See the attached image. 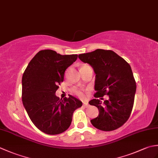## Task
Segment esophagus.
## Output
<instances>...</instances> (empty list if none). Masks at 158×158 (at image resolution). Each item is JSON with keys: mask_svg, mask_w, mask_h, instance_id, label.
<instances>
[{"mask_svg": "<svg viewBox=\"0 0 158 158\" xmlns=\"http://www.w3.org/2000/svg\"><path fill=\"white\" fill-rule=\"evenodd\" d=\"M83 106H84L85 107H88V106H89L88 102H83Z\"/></svg>", "mask_w": 158, "mask_h": 158, "instance_id": "1", "label": "esophagus"}]
</instances>
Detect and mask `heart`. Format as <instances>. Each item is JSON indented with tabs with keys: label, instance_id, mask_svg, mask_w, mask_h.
Segmentation results:
<instances>
[{
	"label": "heart",
	"instance_id": "heart-1",
	"mask_svg": "<svg viewBox=\"0 0 158 158\" xmlns=\"http://www.w3.org/2000/svg\"><path fill=\"white\" fill-rule=\"evenodd\" d=\"M87 67H89L88 65L87 64H83L81 66V69H84V68H87ZM73 93L75 94L76 96H77L79 97V98H83L85 97V93L83 92V90L80 89H73Z\"/></svg>",
	"mask_w": 158,
	"mask_h": 158
}]
</instances>
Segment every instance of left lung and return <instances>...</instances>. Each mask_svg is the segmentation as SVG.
I'll return each instance as SVG.
<instances>
[{
  "mask_svg": "<svg viewBox=\"0 0 158 158\" xmlns=\"http://www.w3.org/2000/svg\"><path fill=\"white\" fill-rule=\"evenodd\" d=\"M79 58L89 64L96 74L94 96L107 94L109 98L103 104L98 99L90 100L89 105L99 110L98 116L90 122L102 131L119 128L129 119L135 101L136 85L130 64L111 50L98 49L79 54Z\"/></svg>",
  "mask_w": 158,
  "mask_h": 158,
  "instance_id": "left-lung-1",
  "label": "left lung"
}]
</instances>
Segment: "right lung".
<instances>
[{
  "label": "right lung",
  "mask_w": 158,
  "mask_h": 158,
  "mask_svg": "<svg viewBox=\"0 0 158 158\" xmlns=\"http://www.w3.org/2000/svg\"><path fill=\"white\" fill-rule=\"evenodd\" d=\"M77 54L60 55L51 49L39 52L23 74L22 102L35 126L47 135L62 133L71 124L75 110L82 106L75 97L60 99L56 95L64 72Z\"/></svg>",
  "instance_id": "add662e5"
}]
</instances>
